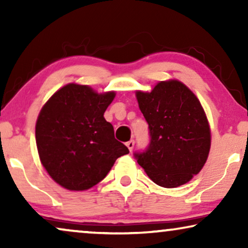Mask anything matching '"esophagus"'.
<instances>
[{
	"mask_svg": "<svg viewBox=\"0 0 248 248\" xmlns=\"http://www.w3.org/2000/svg\"><path fill=\"white\" fill-rule=\"evenodd\" d=\"M126 147L128 148V150H130V151L133 150V148H134V140H131V141L126 142Z\"/></svg>",
	"mask_w": 248,
	"mask_h": 248,
	"instance_id": "esophagus-1",
	"label": "esophagus"
}]
</instances>
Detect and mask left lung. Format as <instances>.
<instances>
[{
	"mask_svg": "<svg viewBox=\"0 0 248 248\" xmlns=\"http://www.w3.org/2000/svg\"><path fill=\"white\" fill-rule=\"evenodd\" d=\"M137 99L150 133L145 150L134 154L138 164L162 187L186 184L204 166L211 145L201 103L177 80L161 81L151 93L137 91Z\"/></svg>",
	"mask_w": 248,
	"mask_h": 248,
	"instance_id": "8db88e82",
	"label": "left lung"
}]
</instances>
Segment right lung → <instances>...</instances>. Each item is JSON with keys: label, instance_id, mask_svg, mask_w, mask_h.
<instances>
[{"label": "right lung", "instance_id": "1", "mask_svg": "<svg viewBox=\"0 0 248 248\" xmlns=\"http://www.w3.org/2000/svg\"><path fill=\"white\" fill-rule=\"evenodd\" d=\"M114 91L97 93L90 87L69 83L44 105L36 123L40 161L57 184L84 191L106 177L128 149L114 137L104 117Z\"/></svg>", "mask_w": 248, "mask_h": 248}]
</instances>
